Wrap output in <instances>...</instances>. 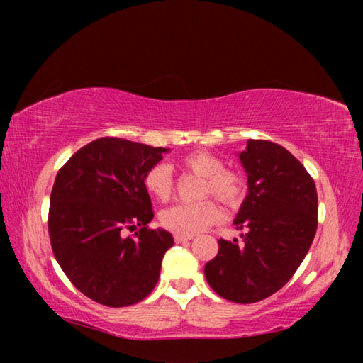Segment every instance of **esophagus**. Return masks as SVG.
<instances>
[{
    "mask_svg": "<svg viewBox=\"0 0 363 363\" xmlns=\"http://www.w3.org/2000/svg\"><path fill=\"white\" fill-rule=\"evenodd\" d=\"M189 240H192V235H179V233H174L176 243H186Z\"/></svg>",
    "mask_w": 363,
    "mask_h": 363,
    "instance_id": "1",
    "label": "esophagus"
}]
</instances>
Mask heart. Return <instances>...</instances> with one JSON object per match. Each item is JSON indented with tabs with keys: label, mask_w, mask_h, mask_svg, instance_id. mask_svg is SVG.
I'll use <instances>...</instances> for the list:
<instances>
[{
	"label": "heart",
	"mask_w": 363,
	"mask_h": 363,
	"mask_svg": "<svg viewBox=\"0 0 363 363\" xmlns=\"http://www.w3.org/2000/svg\"><path fill=\"white\" fill-rule=\"evenodd\" d=\"M181 167L196 176L203 177L200 196L213 195L227 208L242 205L247 194L243 176L235 169L223 168L218 157L205 150H195L181 158ZM144 187L153 199L167 203L174 194V179L171 168L164 163H157L144 176ZM220 219V210L213 200H200L195 203H181L171 206L160 214V223L179 235H195Z\"/></svg>",
	"instance_id": "b5f03b06"
}]
</instances>
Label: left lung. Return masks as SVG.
Here are the masks:
<instances>
[{"mask_svg": "<svg viewBox=\"0 0 363 363\" xmlns=\"http://www.w3.org/2000/svg\"><path fill=\"white\" fill-rule=\"evenodd\" d=\"M240 162L248 195L233 224L243 242H218L205 277L220 298L250 304L269 298L293 277L317 230L314 179L285 147L248 139Z\"/></svg>", "mask_w": 363, "mask_h": 363, "instance_id": "1", "label": "left lung"}]
</instances>
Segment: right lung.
Listing matches in <instances>:
<instances>
[{"label":"right lung","mask_w":363,"mask_h":363,"mask_svg":"<svg viewBox=\"0 0 363 363\" xmlns=\"http://www.w3.org/2000/svg\"><path fill=\"white\" fill-rule=\"evenodd\" d=\"M168 149L101 138L73 153L51 192L48 230L60 269L84 296L108 307L136 304L155 288L173 235L149 229L144 176ZM140 230L123 238L125 228Z\"/></svg>","instance_id":"1"}]
</instances>
